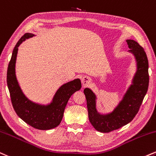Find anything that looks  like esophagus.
I'll return each mask as SVG.
<instances>
[{
    "label": "esophagus",
    "instance_id": "34e87169",
    "mask_svg": "<svg viewBox=\"0 0 156 156\" xmlns=\"http://www.w3.org/2000/svg\"><path fill=\"white\" fill-rule=\"evenodd\" d=\"M81 82L83 86H86L89 85L90 83H91V78H90L89 76H84L83 78H82Z\"/></svg>",
    "mask_w": 156,
    "mask_h": 156
}]
</instances>
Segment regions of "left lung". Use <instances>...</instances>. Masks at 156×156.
<instances>
[{"mask_svg": "<svg viewBox=\"0 0 156 156\" xmlns=\"http://www.w3.org/2000/svg\"><path fill=\"white\" fill-rule=\"evenodd\" d=\"M129 51L136 60L137 70L133 84L129 88L121 102L111 113L101 115L96 109V96L88 88L84 89L89 121L96 130L108 133L120 129L134 119L141 106L149 85L148 60L144 48L134 40H127Z\"/></svg>", "mask_w": 156, "mask_h": 156, "instance_id": "8db88e82", "label": "left lung"}]
</instances>
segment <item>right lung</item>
<instances>
[{"mask_svg":"<svg viewBox=\"0 0 156 156\" xmlns=\"http://www.w3.org/2000/svg\"><path fill=\"white\" fill-rule=\"evenodd\" d=\"M33 36L34 35L32 33H25L15 46L7 70V85L13 108L19 117L33 128L48 130L59 125L69 99L73 93L80 89L81 83L80 79H75L64 84L56 92L52 102L46 106L32 102L24 96L15 75V64L19 46Z\"/></svg>","mask_w":156,"mask_h":156,"instance_id":"add662e5","label":"right lung"}]
</instances>
